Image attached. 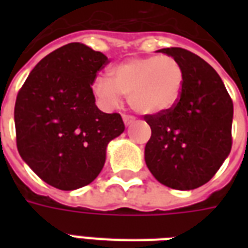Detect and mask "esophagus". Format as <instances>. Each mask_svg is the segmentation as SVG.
<instances>
[{
	"label": "esophagus",
	"mask_w": 248,
	"mask_h": 248,
	"mask_svg": "<svg viewBox=\"0 0 248 248\" xmlns=\"http://www.w3.org/2000/svg\"><path fill=\"white\" fill-rule=\"evenodd\" d=\"M135 121V118L133 117V115H124V122L126 126H129V124H131L133 122Z\"/></svg>",
	"instance_id": "esophagus-1"
}]
</instances>
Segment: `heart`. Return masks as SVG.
<instances>
[{"label":"heart","mask_w":248,"mask_h":248,"mask_svg":"<svg viewBox=\"0 0 248 248\" xmlns=\"http://www.w3.org/2000/svg\"><path fill=\"white\" fill-rule=\"evenodd\" d=\"M183 83L185 71L174 57L149 56L119 63L111 78L98 76L93 81V93L103 108H117L121 95H126L137 113L153 115L177 105Z\"/></svg>","instance_id":"obj_1"}]
</instances>
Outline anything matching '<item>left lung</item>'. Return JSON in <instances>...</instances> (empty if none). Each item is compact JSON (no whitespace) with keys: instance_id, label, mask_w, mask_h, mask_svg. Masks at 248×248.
Listing matches in <instances>:
<instances>
[{"instance_id":"left-lung-1","label":"left lung","mask_w":248,"mask_h":248,"mask_svg":"<svg viewBox=\"0 0 248 248\" xmlns=\"http://www.w3.org/2000/svg\"><path fill=\"white\" fill-rule=\"evenodd\" d=\"M158 51L182 65L185 83L174 108L143 117L151 129L145 161L162 185L192 190L207 183L231 151L232 99L201 57L182 47Z\"/></svg>"}]
</instances>
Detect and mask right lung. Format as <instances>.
I'll return each mask as SVG.
<instances>
[{
  "label": "right lung",
  "instance_id": "1",
  "mask_svg": "<svg viewBox=\"0 0 248 248\" xmlns=\"http://www.w3.org/2000/svg\"><path fill=\"white\" fill-rule=\"evenodd\" d=\"M108 57L73 42L41 60L19 89L14 106L19 155L60 190L92 183L102 170L106 146L124 133L118 113L95 106L93 81Z\"/></svg>",
  "mask_w": 248,
  "mask_h": 248
}]
</instances>
